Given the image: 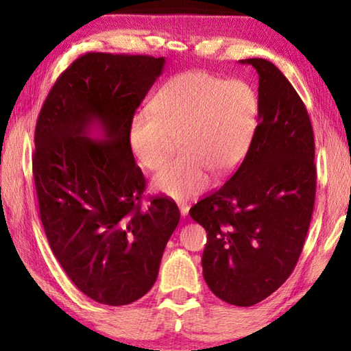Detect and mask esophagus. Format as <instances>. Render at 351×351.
<instances>
[{"label":"esophagus","instance_id":"34e87169","mask_svg":"<svg viewBox=\"0 0 351 351\" xmlns=\"http://www.w3.org/2000/svg\"><path fill=\"white\" fill-rule=\"evenodd\" d=\"M189 209H190V207L187 204H184V203L180 204V212H181L182 217H187L189 215Z\"/></svg>","mask_w":351,"mask_h":351}]
</instances>
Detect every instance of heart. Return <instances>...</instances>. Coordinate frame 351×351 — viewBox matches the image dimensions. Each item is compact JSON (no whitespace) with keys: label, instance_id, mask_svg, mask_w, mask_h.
<instances>
[{"label":"heart","instance_id":"1","mask_svg":"<svg viewBox=\"0 0 351 351\" xmlns=\"http://www.w3.org/2000/svg\"><path fill=\"white\" fill-rule=\"evenodd\" d=\"M260 99L245 80H224L204 71H187L154 94L150 108L133 116L130 148L142 167L158 170L180 138L182 156L159 171L152 186L176 201L209 187L210 170L234 171L257 133Z\"/></svg>","mask_w":351,"mask_h":351}]
</instances>
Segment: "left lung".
<instances>
[{"label":"left lung","mask_w":351,"mask_h":351,"mask_svg":"<svg viewBox=\"0 0 351 351\" xmlns=\"http://www.w3.org/2000/svg\"><path fill=\"white\" fill-rule=\"evenodd\" d=\"M258 74L257 133L232 178L190 217L207 232L203 276L219 299L252 306L291 276L310 228L316 167L310 116L276 64L247 58Z\"/></svg>","instance_id":"8db88e82"}]
</instances>
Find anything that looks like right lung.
Segmentation results:
<instances>
[{
    "mask_svg": "<svg viewBox=\"0 0 351 351\" xmlns=\"http://www.w3.org/2000/svg\"><path fill=\"white\" fill-rule=\"evenodd\" d=\"M165 58L90 52L58 77L41 106L32 158L40 218L58 263L83 294L121 306L158 278L180 209L156 197L142 209L145 178L130 122Z\"/></svg>",
    "mask_w": 351,
    "mask_h": 351,
    "instance_id": "1",
    "label": "right lung"
}]
</instances>
